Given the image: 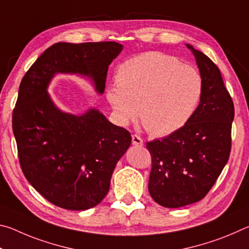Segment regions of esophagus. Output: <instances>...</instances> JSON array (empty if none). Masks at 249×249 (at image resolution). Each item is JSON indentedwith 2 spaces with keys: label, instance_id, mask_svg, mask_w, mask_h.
<instances>
[{
  "label": "esophagus",
  "instance_id": "esophagus-1",
  "mask_svg": "<svg viewBox=\"0 0 249 249\" xmlns=\"http://www.w3.org/2000/svg\"><path fill=\"white\" fill-rule=\"evenodd\" d=\"M132 142L135 146H144V141L142 140L140 135H136V134L132 135Z\"/></svg>",
  "mask_w": 249,
  "mask_h": 249
}]
</instances>
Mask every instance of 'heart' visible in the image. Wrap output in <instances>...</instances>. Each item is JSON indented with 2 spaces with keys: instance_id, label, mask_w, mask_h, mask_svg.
Returning a JSON list of instances; mask_svg holds the SVG:
<instances>
[{
  "instance_id": "b5f03b06",
  "label": "heart",
  "mask_w": 249,
  "mask_h": 249,
  "mask_svg": "<svg viewBox=\"0 0 249 249\" xmlns=\"http://www.w3.org/2000/svg\"><path fill=\"white\" fill-rule=\"evenodd\" d=\"M201 74L174 56L144 53L125 60L116 71V84L107 89V100L121 124L138 114L155 136L178 132L195 113L202 95Z\"/></svg>"
}]
</instances>
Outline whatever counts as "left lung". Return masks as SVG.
<instances>
[{"label": "left lung", "mask_w": 249, "mask_h": 249, "mask_svg": "<svg viewBox=\"0 0 249 249\" xmlns=\"http://www.w3.org/2000/svg\"><path fill=\"white\" fill-rule=\"evenodd\" d=\"M200 69L199 107L182 128L146 144L151 156L148 190L165 208L196 203L208 195L230 158L234 103L217 66L187 44Z\"/></svg>", "instance_id": "1"}]
</instances>
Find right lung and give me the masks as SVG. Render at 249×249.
I'll use <instances>...</instances> for the list:
<instances>
[{"label": "right lung", "instance_id": "right-lung-1", "mask_svg": "<svg viewBox=\"0 0 249 249\" xmlns=\"http://www.w3.org/2000/svg\"><path fill=\"white\" fill-rule=\"evenodd\" d=\"M122 49L115 41L57 43L37 58L19 84L12 119L19 165L35 190L59 208L98 205L132 136L96 109L81 116L60 112L46 89L54 73L68 72L92 78L103 93L108 66Z\"/></svg>", "mask_w": 249, "mask_h": 249}]
</instances>
